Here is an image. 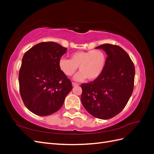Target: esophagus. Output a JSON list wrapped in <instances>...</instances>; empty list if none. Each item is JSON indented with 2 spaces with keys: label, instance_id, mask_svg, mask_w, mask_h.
Instances as JSON below:
<instances>
[{
  "label": "esophagus",
  "instance_id": "1",
  "mask_svg": "<svg viewBox=\"0 0 154 154\" xmlns=\"http://www.w3.org/2000/svg\"><path fill=\"white\" fill-rule=\"evenodd\" d=\"M72 86H73V87H76V86H78V85H79L78 83H74V82H72Z\"/></svg>",
  "mask_w": 154,
  "mask_h": 154
}]
</instances>
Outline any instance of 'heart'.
<instances>
[{
  "label": "heart",
  "instance_id": "heart-1",
  "mask_svg": "<svg viewBox=\"0 0 154 154\" xmlns=\"http://www.w3.org/2000/svg\"><path fill=\"white\" fill-rule=\"evenodd\" d=\"M71 59L61 58L59 67L66 76H71L79 67L80 72L74 76V80L82 82L87 78L94 80L103 72L106 62L105 53L101 50L76 51L71 55Z\"/></svg>",
  "mask_w": 154,
  "mask_h": 154
}]
</instances>
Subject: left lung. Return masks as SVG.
I'll return each instance as SVG.
<instances>
[{
	"label": "left lung",
	"instance_id": "left-lung-1",
	"mask_svg": "<svg viewBox=\"0 0 154 154\" xmlns=\"http://www.w3.org/2000/svg\"><path fill=\"white\" fill-rule=\"evenodd\" d=\"M96 48L105 51L106 66L100 77L81 85V101L92 116L108 119L127 104L134 89L135 67L127 52L118 45L105 44Z\"/></svg>",
	"mask_w": 154,
	"mask_h": 154
}]
</instances>
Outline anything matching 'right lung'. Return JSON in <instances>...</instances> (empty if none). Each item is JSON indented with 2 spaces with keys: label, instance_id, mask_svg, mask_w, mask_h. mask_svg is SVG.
<instances>
[{
  "label": "right lung",
  "instance_id": "right-lung-1",
  "mask_svg": "<svg viewBox=\"0 0 154 154\" xmlns=\"http://www.w3.org/2000/svg\"><path fill=\"white\" fill-rule=\"evenodd\" d=\"M67 49L49 42L34 45L24 54L18 75L23 102L31 112L46 116L62 106L72 88L71 82L59 67Z\"/></svg>",
  "mask_w": 154,
  "mask_h": 154
}]
</instances>
